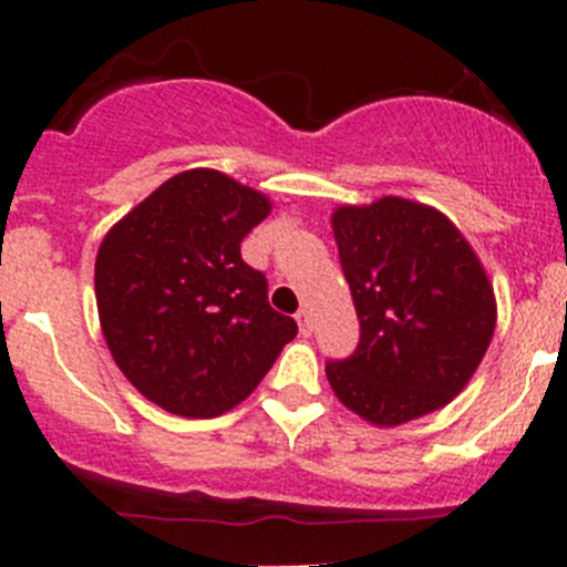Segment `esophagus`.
Listing matches in <instances>:
<instances>
[{
    "label": "esophagus",
    "mask_w": 567,
    "mask_h": 567,
    "mask_svg": "<svg viewBox=\"0 0 567 567\" xmlns=\"http://www.w3.org/2000/svg\"><path fill=\"white\" fill-rule=\"evenodd\" d=\"M296 323H299V331L305 337H310L312 334V316L307 310H299L296 312Z\"/></svg>",
    "instance_id": "1"
}]
</instances>
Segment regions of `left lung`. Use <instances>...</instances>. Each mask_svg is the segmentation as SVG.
<instances>
[{
	"mask_svg": "<svg viewBox=\"0 0 567 567\" xmlns=\"http://www.w3.org/2000/svg\"><path fill=\"white\" fill-rule=\"evenodd\" d=\"M357 307V353L326 364L340 403L375 427L453 403L483 362L496 296L472 244L442 210L405 197L331 214Z\"/></svg>",
	"mask_w": 567,
	"mask_h": 567,
	"instance_id": "8db88e82",
	"label": "left lung"
}]
</instances>
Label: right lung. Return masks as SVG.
I'll return each mask as SVG.
<instances>
[{"label":"right lung","mask_w":567,"mask_h":567,"mask_svg":"<svg viewBox=\"0 0 567 567\" xmlns=\"http://www.w3.org/2000/svg\"><path fill=\"white\" fill-rule=\"evenodd\" d=\"M268 214L262 192L197 167L164 181L101 241L104 340L125 379L169 414L210 420L236 409L299 331L241 260L244 236Z\"/></svg>","instance_id":"1"}]
</instances>
